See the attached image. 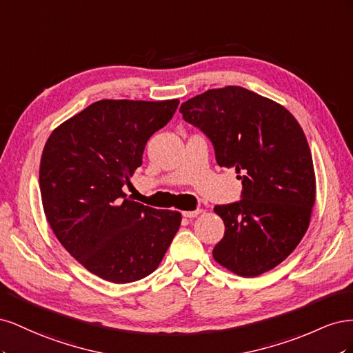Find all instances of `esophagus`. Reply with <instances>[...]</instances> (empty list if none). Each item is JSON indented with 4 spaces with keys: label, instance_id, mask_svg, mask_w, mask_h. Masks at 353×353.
<instances>
[{
    "label": "esophagus",
    "instance_id": "34e87169",
    "mask_svg": "<svg viewBox=\"0 0 353 353\" xmlns=\"http://www.w3.org/2000/svg\"><path fill=\"white\" fill-rule=\"evenodd\" d=\"M203 210L201 209H196V210H185V212H183V216L184 218H196V216H199L200 213H201Z\"/></svg>",
    "mask_w": 353,
    "mask_h": 353
}]
</instances>
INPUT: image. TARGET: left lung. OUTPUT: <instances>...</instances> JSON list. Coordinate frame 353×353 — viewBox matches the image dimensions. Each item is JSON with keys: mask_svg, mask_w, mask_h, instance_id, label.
I'll return each instance as SVG.
<instances>
[{"mask_svg": "<svg viewBox=\"0 0 353 353\" xmlns=\"http://www.w3.org/2000/svg\"><path fill=\"white\" fill-rule=\"evenodd\" d=\"M179 112L209 137L218 165L236 169L243 184L240 201L213 209L225 223L213 259L241 276L275 268L303 239L315 203L302 126L284 105L232 85L196 95Z\"/></svg>", "mask_w": 353, "mask_h": 353, "instance_id": "obj_1", "label": "left lung"}]
</instances>
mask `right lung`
I'll return each mask as SVG.
<instances>
[{"instance_id":"right-lung-1","label":"right lung","mask_w":353,"mask_h":353,"mask_svg":"<svg viewBox=\"0 0 353 353\" xmlns=\"http://www.w3.org/2000/svg\"><path fill=\"white\" fill-rule=\"evenodd\" d=\"M179 100H100L51 132L39 188L52 232L83 268L126 284L150 275L181 225L176 210L125 199L144 147Z\"/></svg>"}]
</instances>
